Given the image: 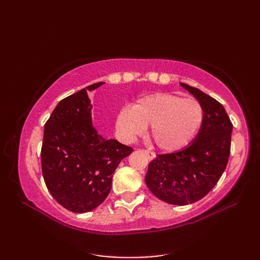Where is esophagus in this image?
Listing matches in <instances>:
<instances>
[{"mask_svg":"<svg viewBox=\"0 0 260 260\" xmlns=\"http://www.w3.org/2000/svg\"><path fill=\"white\" fill-rule=\"evenodd\" d=\"M142 152L145 154V155L147 156L148 159H154V158H155V154H154V153H151V152H148V151H146V150H143Z\"/></svg>","mask_w":260,"mask_h":260,"instance_id":"obj_1","label":"esophagus"}]
</instances>
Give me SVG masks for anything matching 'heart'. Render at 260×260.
I'll list each match as a JSON object with an SVG mask.
<instances>
[{"label":"heart","mask_w":260,"mask_h":260,"mask_svg":"<svg viewBox=\"0 0 260 260\" xmlns=\"http://www.w3.org/2000/svg\"><path fill=\"white\" fill-rule=\"evenodd\" d=\"M203 109L196 99L155 92L137 99L116 116L115 128L123 142H132L150 126V137L163 152H175L189 144L200 128Z\"/></svg>","instance_id":"1"}]
</instances>
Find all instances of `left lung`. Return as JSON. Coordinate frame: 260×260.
Wrapping results in <instances>:
<instances>
[{"instance_id":"obj_1","label":"left lung","mask_w":260,"mask_h":260,"mask_svg":"<svg viewBox=\"0 0 260 260\" xmlns=\"http://www.w3.org/2000/svg\"><path fill=\"white\" fill-rule=\"evenodd\" d=\"M180 85L201 104L200 131L183 150L153 159L145 183L159 200L185 206L201 200L221 178L230 154L233 124L224 107L214 98L198 88Z\"/></svg>"}]
</instances>
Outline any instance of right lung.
Segmentation results:
<instances>
[{"mask_svg": "<svg viewBox=\"0 0 260 260\" xmlns=\"http://www.w3.org/2000/svg\"><path fill=\"white\" fill-rule=\"evenodd\" d=\"M96 82L62 99L45 125L42 174L59 204L76 213L89 212L112 189L115 170L133 148L105 139L92 126L91 92Z\"/></svg>", "mask_w": 260, "mask_h": 260, "instance_id": "add662e5", "label": "right lung"}]
</instances>
